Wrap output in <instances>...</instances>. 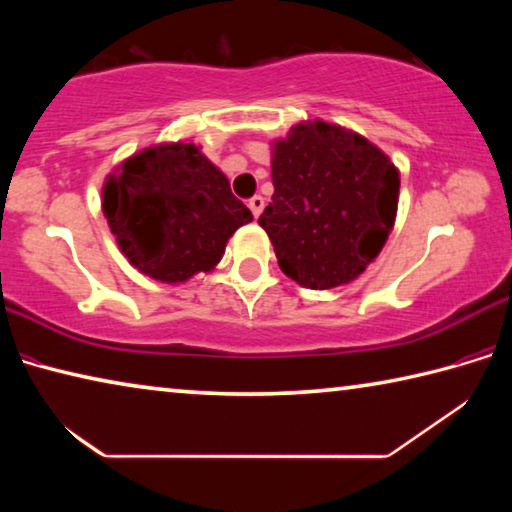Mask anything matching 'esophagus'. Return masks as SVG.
<instances>
[{
	"label": "esophagus",
	"instance_id": "1",
	"mask_svg": "<svg viewBox=\"0 0 512 512\" xmlns=\"http://www.w3.org/2000/svg\"><path fill=\"white\" fill-rule=\"evenodd\" d=\"M248 207H250V212H253V216L257 219V216L264 212V198L262 196H253L248 201Z\"/></svg>",
	"mask_w": 512,
	"mask_h": 512
}]
</instances>
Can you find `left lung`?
Wrapping results in <instances>:
<instances>
[{
  "mask_svg": "<svg viewBox=\"0 0 512 512\" xmlns=\"http://www.w3.org/2000/svg\"><path fill=\"white\" fill-rule=\"evenodd\" d=\"M273 187L259 225L277 264L307 289L359 277L393 228L400 173L366 137L325 121L291 128L273 146Z\"/></svg>",
  "mask_w": 512,
  "mask_h": 512,
  "instance_id": "obj_1",
  "label": "left lung"
}]
</instances>
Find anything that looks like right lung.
I'll return each mask as SVG.
<instances>
[{
  "instance_id": "right-lung-1",
  "label": "right lung",
  "mask_w": 512,
  "mask_h": 512,
  "mask_svg": "<svg viewBox=\"0 0 512 512\" xmlns=\"http://www.w3.org/2000/svg\"><path fill=\"white\" fill-rule=\"evenodd\" d=\"M103 214L128 262L169 284L212 271L235 230L253 221L194 144L151 146L126 160L103 187Z\"/></svg>"
}]
</instances>
